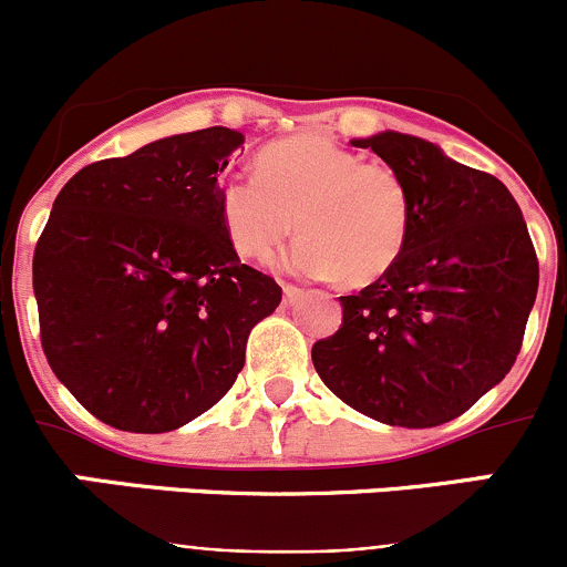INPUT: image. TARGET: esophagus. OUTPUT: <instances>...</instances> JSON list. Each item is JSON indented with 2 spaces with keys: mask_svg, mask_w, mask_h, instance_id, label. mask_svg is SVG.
<instances>
[{
  "mask_svg": "<svg viewBox=\"0 0 567 567\" xmlns=\"http://www.w3.org/2000/svg\"><path fill=\"white\" fill-rule=\"evenodd\" d=\"M282 293H285V305H296V301L305 296V290L299 285H282Z\"/></svg>",
  "mask_w": 567,
  "mask_h": 567,
  "instance_id": "esophagus-1",
  "label": "esophagus"
}]
</instances>
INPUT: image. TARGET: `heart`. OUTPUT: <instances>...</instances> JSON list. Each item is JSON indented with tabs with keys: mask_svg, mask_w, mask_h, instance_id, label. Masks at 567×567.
Returning a JSON list of instances; mask_svg holds the SVG:
<instances>
[{
	"mask_svg": "<svg viewBox=\"0 0 567 567\" xmlns=\"http://www.w3.org/2000/svg\"><path fill=\"white\" fill-rule=\"evenodd\" d=\"M257 175L219 183V219L233 249L266 260L293 230L299 241L282 268L301 277H346L364 285L400 260L411 233V194L386 164L323 134L271 142L257 153Z\"/></svg>",
	"mask_w": 567,
	"mask_h": 567,
	"instance_id": "b5f03b06",
	"label": "heart"
}]
</instances>
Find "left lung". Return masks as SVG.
I'll list each match as a JSON object with an SVG mask.
<instances>
[{
    "instance_id": "left-lung-1",
    "label": "left lung",
    "mask_w": 567,
    "mask_h": 567,
    "mask_svg": "<svg viewBox=\"0 0 567 567\" xmlns=\"http://www.w3.org/2000/svg\"><path fill=\"white\" fill-rule=\"evenodd\" d=\"M368 147L405 181L411 233L384 277L340 296L342 326L312 346L323 384L370 420L436 427L494 390L522 348L537 257L502 181L433 142L381 131Z\"/></svg>"
}]
</instances>
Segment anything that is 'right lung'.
I'll return each instance as SVG.
<instances>
[{"label":"right lung","instance_id":"right-lung-1","mask_svg":"<svg viewBox=\"0 0 567 567\" xmlns=\"http://www.w3.org/2000/svg\"><path fill=\"white\" fill-rule=\"evenodd\" d=\"M244 145L214 125L79 169L32 260L40 340L93 416L167 433L219 403L249 331L282 288L244 266L219 219V175Z\"/></svg>","mask_w":567,"mask_h":567}]
</instances>
